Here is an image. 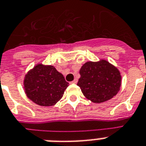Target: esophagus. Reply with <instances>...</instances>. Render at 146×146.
<instances>
[{
    "instance_id": "obj_1",
    "label": "esophagus",
    "mask_w": 146,
    "mask_h": 146,
    "mask_svg": "<svg viewBox=\"0 0 146 146\" xmlns=\"http://www.w3.org/2000/svg\"><path fill=\"white\" fill-rule=\"evenodd\" d=\"M77 82H78V80H77L76 79H75L73 81V82H71V83H72V84H76Z\"/></svg>"
}]
</instances>
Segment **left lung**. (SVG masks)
Here are the masks:
<instances>
[{"mask_svg":"<svg viewBox=\"0 0 146 146\" xmlns=\"http://www.w3.org/2000/svg\"><path fill=\"white\" fill-rule=\"evenodd\" d=\"M79 74L77 85L92 102H105L119 91L122 83L120 72L107 60L87 62L81 67Z\"/></svg>","mask_w":146,"mask_h":146,"instance_id":"left-lung-1","label":"left lung"}]
</instances>
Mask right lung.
I'll list each match as a JSON object with an SVG mask.
<instances>
[{
	"label": "right lung",
	"mask_w": 146,
	"mask_h": 146,
	"mask_svg": "<svg viewBox=\"0 0 146 146\" xmlns=\"http://www.w3.org/2000/svg\"><path fill=\"white\" fill-rule=\"evenodd\" d=\"M69 83L52 65L38 64L24 79V88L29 100L41 106L55 105L64 95Z\"/></svg>",
	"instance_id": "right-lung-1"
}]
</instances>
